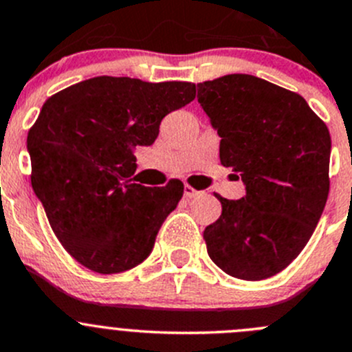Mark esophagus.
<instances>
[{"label": "esophagus", "instance_id": "34e87169", "mask_svg": "<svg viewBox=\"0 0 352 352\" xmlns=\"http://www.w3.org/2000/svg\"><path fill=\"white\" fill-rule=\"evenodd\" d=\"M201 195V191H196L195 187L191 186H184V196H186L187 199H191V198H196V196Z\"/></svg>", "mask_w": 352, "mask_h": 352}]
</instances>
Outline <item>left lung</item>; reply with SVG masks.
I'll use <instances>...</instances> for the list:
<instances>
[{"label": "left lung", "instance_id": "8db88e82", "mask_svg": "<svg viewBox=\"0 0 352 352\" xmlns=\"http://www.w3.org/2000/svg\"><path fill=\"white\" fill-rule=\"evenodd\" d=\"M198 102L221 137V163L246 191L241 199L217 196L222 213L203 232L206 250L229 276L271 278L304 250L320 222L330 131L300 95L252 74L199 83Z\"/></svg>", "mask_w": 352, "mask_h": 352}]
</instances>
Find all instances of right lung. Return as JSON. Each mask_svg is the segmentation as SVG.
<instances>
[{
	"mask_svg": "<svg viewBox=\"0 0 352 352\" xmlns=\"http://www.w3.org/2000/svg\"><path fill=\"white\" fill-rule=\"evenodd\" d=\"M196 85L97 76L52 95L29 130L31 184L52 229L81 265L100 274L146 261L184 184H133L135 147L195 100Z\"/></svg>",
	"mask_w": 352,
	"mask_h": 352,
	"instance_id": "obj_1",
	"label": "right lung"
}]
</instances>
